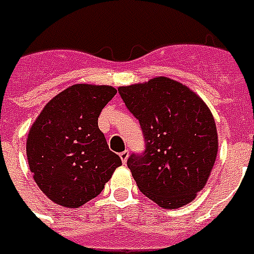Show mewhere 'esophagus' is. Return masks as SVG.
I'll return each mask as SVG.
<instances>
[{"instance_id":"34e87169","label":"esophagus","mask_w":254,"mask_h":254,"mask_svg":"<svg viewBox=\"0 0 254 254\" xmlns=\"http://www.w3.org/2000/svg\"><path fill=\"white\" fill-rule=\"evenodd\" d=\"M120 159H122V161H123V164H126L127 163V160H128V150H124V152H122L120 154Z\"/></svg>"}]
</instances>
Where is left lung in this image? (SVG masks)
Listing matches in <instances>:
<instances>
[{
	"label": "left lung",
	"instance_id": "1",
	"mask_svg": "<svg viewBox=\"0 0 254 254\" xmlns=\"http://www.w3.org/2000/svg\"><path fill=\"white\" fill-rule=\"evenodd\" d=\"M118 90L145 138V150L127 160L138 189L165 209L191 202L217 156L209 108L185 84L164 76Z\"/></svg>",
	"mask_w": 254,
	"mask_h": 254
}]
</instances>
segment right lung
<instances>
[{"instance_id":"right-lung-1","label":"right lung","mask_w":254,"mask_h":254,"mask_svg":"<svg viewBox=\"0 0 254 254\" xmlns=\"http://www.w3.org/2000/svg\"><path fill=\"white\" fill-rule=\"evenodd\" d=\"M115 94L112 86L73 84L50 100L32 123L28 165L38 188L56 204L82 206L122 165L98 128V116Z\"/></svg>"}]
</instances>
